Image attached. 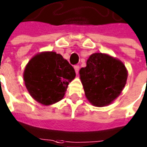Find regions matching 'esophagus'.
<instances>
[{
	"instance_id": "34e87169",
	"label": "esophagus",
	"mask_w": 147,
	"mask_h": 147,
	"mask_svg": "<svg viewBox=\"0 0 147 147\" xmlns=\"http://www.w3.org/2000/svg\"><path fill=\"white\" fill-rule=\"evenodd\" d=\"M79 69H80V67L78 66V65H75L74 66V70H75V72H76V74H78V72H79Z\"/></svg>"
}]
</instances>
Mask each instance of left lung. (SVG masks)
<instances>
[{"label":"left lung","mask_w":147,"mask_h":147,"mask_svg":"<svg viewBox=\"0 0 147 147\" xmlns=\"http://www.w3.org/2000/svg\"><path fill=\"white\" fill-rule=\"evenodd\" d=\"M127 74L125 65L118 58L101 52L91 55L86 66L80 70L87 100L96 107L110 105L121 93Z\"/></svg>","instance_id":"1"}]
</instances>
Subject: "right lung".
<instances>
[{
    "mask_svg": "<svg viewBox=\"0 0 147 147\" xmlns=\"http://www.w3.org/2000/svg\"><path fill=\"white\" fill-rule=\"evenodd\" d=\"M76 77L71 65L61 55L42 51L26 65L23 80L30 96L44 105H51L64 98L68 84Z\"/></svg>",
    "mask_w": 147,
    "mask_h": 147,
    "instance_id": "right-lung-1",
    "label": "right lung"
}]
</instances>
